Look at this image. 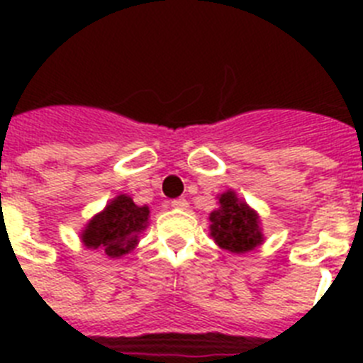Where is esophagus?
<instances>
[{"mask_svg":"<svg viewBox=\"0 0 363 363\" xmlns=\"http://www.w3.org/2000/svg\"><path fill=\"white\" fill-rule=\"evenodd\" d=\"M171 205L178 211H185L189 207V203H187V200H185V198H178V200H172Z\"/></svg>","mask_w":363,"mask_h":363,"instance_id":"obj_1","label":"esophagus"}]
</instances>
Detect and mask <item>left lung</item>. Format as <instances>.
Returning a JSON list of instances; mask_svg holds the SVG:
<instances>
[{
  "mask_svg": "<svg viewBox=\"0 0 363 363\" xmlns=\"http://www.w3.org/2000/svg\"><path fill=\"white\" fill-rule=\"evenodd\" d=\"M218 205L220 207L209 214V233L220 249L243 255L264 243L259 214L247 201L240 200L233 189L218 194Z\"/></svg>",
  "mask_w": 363,
  "mask_h": 363,
  "instance_id": "8db88e82",
  "label": "left lung"
}]
</instances>
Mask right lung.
Returning a JSON list of instances; mask_svg holds the SVG:
<instances>
[{
	"instance_id": "1",
	"label": "right lung",
	"mask_w": 363,
	"mask_h": 363,
	"mask_svg": "<svg viewBox=\"0 0 363 363\" xmlns=\"http://www.w3.org/2000/svg\"><path fill=\"white\" fill-rule=\"evenodd\" d=\"M149 205H136L129 194H118L86 221L79 238L85 249L118 259L136 249L140 234L149 227Z\"/></svg>"
}]
</instances>
